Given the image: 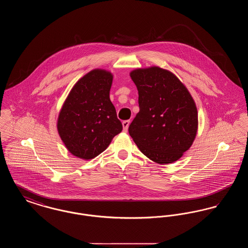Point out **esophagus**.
Returning <instances> with one entry per match:
<instances>
[{"mask_svg":"<svg viewBox=\"0 0 248 248\" xmlns=\"http://www.w3.org/2000/svg\"><path fill=\"white\" fill-rule=\"evenodd\" d=\"M130 121L129 120H125L123 122V127H124V132H127L128 130V126H129Z\"/></svg>","mask_w":248,"mask_h":248,"instance_id":"obj_1","label":"esophagus"}]
</instances>
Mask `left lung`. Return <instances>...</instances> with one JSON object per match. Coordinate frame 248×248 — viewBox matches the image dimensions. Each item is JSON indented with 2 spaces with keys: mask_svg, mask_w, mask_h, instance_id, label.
Returning a JSON list of instances; mask_svg holds the SVG:
<instances>
[{
  "mask_svg": "<svg viewBox=\"0 0 248 248\" xmlns=\"http://www.w3.org/2000/svg\"><path fill=\"white\" fill-rule=\"evenodd\" d=\"M139 91L140 112L129 135L142 154L157 164H171L195 139L198 114L191 95L170 71L158 67L130 73Z\"/></svg>",
  "mask_w": 248,
  "mask_h": 248,
  "instance_id": "left-lung-1",
  "label": "left lung"
}]
</instances>
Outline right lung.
I'll use <instances>...</instances> for the list:
<instances>
[{
    "label": "right lung",
    "instance_id": "obj_1",
    "mask_svg": "<svg viewBox=\"0 0 248 248\" xmlns=\"http://www.w3.org/2000/svg\"><path fill=\"white\" fill-rule=\"evenodd\" d=\"M112 75L94 70L71 89L58 121L59 136L71 154L89 160L104 152L123 124L109 99Z\"/></svg>",
    "mask_w": 248,
    "mask_h": 248
}]
</instances>
